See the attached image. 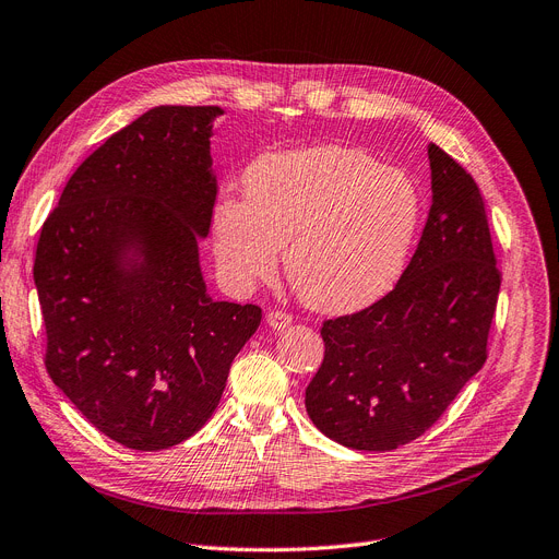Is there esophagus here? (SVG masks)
<instances>
[{"instance_id": "1", "label": "esophagus", "mask_w": 559, "mask_h": 559, "mask_svg": "<svg viewBox=\"0 0 559 559\" xmlns=\"http://www.w3.org/2000/svg\"><path fill=\"white\" fill-rule=\"evenodd\" d=\"M266 324H270L272 329H285L293 324V314L285 310H272L270 314H266Z\"/></svg>"}]
</instances>
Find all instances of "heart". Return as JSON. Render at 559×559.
Returning <instances> with one entry per match:
<instances>
[{"label": "heart", "instance_id": "b5f03b06", "mask_svg": "<svg viewBox=\"0 0 559 559\" xmlns=\"http://www.w3.org/2000/svg\"><path fill=\"white\" fill-rule=\"evenodd\" d=\"M247 199L212 214L214 253L235 289L272 281L281 247L297 295L312 308L368 306L400 278L414 247L423 197L414 178L352 145H312L258 157Z\"/></svg>", "mask_w": 559, "mask_h": 559}]
</instances>
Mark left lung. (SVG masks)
<instances>
[{
    "label": "left lung",
    "instance_id": "1",
    "mask_svg": "<svg viewBox=\"0 0 559 559\" xmlns=\"http://www.w3.org/2000/svg\"><path fill=\"white\" fill-rule=\"evenodd\" d=\"M431 207L391 293L322 324L306 411L331 441L368 452L416 441L487 360L500 270L473 176L429 143Z\"/></svg>",
    "mask_w": 559,
    "mask_h": 559
}]
</instances>
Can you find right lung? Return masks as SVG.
Masks as SVG:
<instances>
[{
  "label": "right lung",
  "instance_id": "1",
  "mask_svg": "<svg viewBox=\"0 0 559 559\" xmlns=\"http://www.w3.org/2000/svg\"><path fill=\"white\" fill-rule=\"evenodd\" d=\"M219 114L145 111L80 164L40 228L34 281L47 374L130 450H166L197 433L262 320L260 306L210 299L199 264L197 239L216 201L210 134Z\"/></svg>",
  "mask_w": 559,
  "mask_h": 559
}]
</instances>
